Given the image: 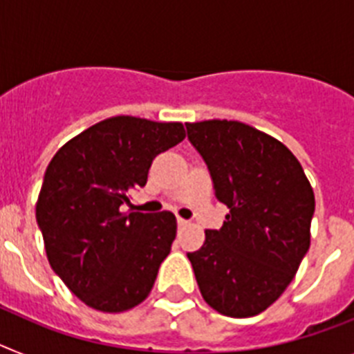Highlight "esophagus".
Instances as JSON below:
<instances>
[{"label": "esophagus", "mask_w": 354, "mask_h": 354, "mask_svg": "<svg viewBox=\"0 0 354 354\" xmlns=\"http://www.w3.org/2000/svg\"><path fill=\"white\" fill-rule=\"evenodd\" d=\"M189 223L191 221H187V219H183V218H178V227H187Z\"/></svg>", "instance_id": "1"}]
</instances>
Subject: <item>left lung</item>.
<instances>
[{
	"mask_svg": "<svg viewBox=\"0 0 354 354\" xmlns=\"http://www.w3.org/2000/svg\"><path fill=\"white\" fill-rule=\"evenodd\" d=\"M216 198L230 209L187 254L205 302L227 317H254L277 301L310 248L315 194L283 142L237 120L185 124Z\"/></svg>",
	"mask_w": 354,
	"mask_h": 354,
	"instance_id": "1",
	"label": "left lung"
}]
</instances>
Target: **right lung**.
Segmentation results:
<instances>
[{
    "mask_svg": "<svg viewBox=\"0 0 354 354\" xmlns=\"http://www.w3.org/2000/svg\"><path fill=\"white\" fill-rule=\"evenodd\" d=\"M183 138L180 122L120 115L73 136L48 163L35 219L50 266L86 306L122 313L151 293L176 218L122 212V205L147 183L153 160Z\"/></svg>",
    "mask_w": 354,
    "mask_h": 354,
    "instance_id": "obj_1",
    "label": "right lung"
}]
</instances>
